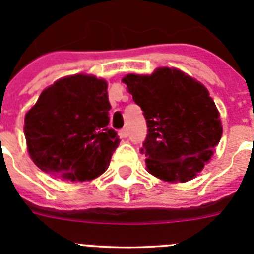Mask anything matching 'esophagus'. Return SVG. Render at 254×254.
Here are the masks:
<instances>
[{
    "label": "esophagus",
    "mask_w": 254,
    "mask_h": 254,
    "mask_svg": "<svg viewBox=\"0 0 254 254\" xmlns=\"http://www.w3.org/2000/svg\"><path fill=\"white\" fill-rule=\"evenodd\" d=\"M118 134H120V137H121V138L128 137V134H129L128 128H122L120 132H118Z\"/></svg>",
    "instance_id": "34e87169"
}]
</instances>
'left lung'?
<instances>
[{
  "label": "left lung",
  "mask_w": 254,
  "mask_h": 254,
  "mask_svg": "<svg viewBox=\"0 0 254 254\" xmlns=\"http://www.w3.org/2000/svg\"><path fill=\"white\" fill-rule=\"evenodd\" d=\"M141 107L147 134L140 151L150 174L167 182L197 176L217 146L223 127L207 89L179 69H156L150 76L122 80Z\"/></svg>",
  "instance_id": "left-lung-1"
}]
</instances>
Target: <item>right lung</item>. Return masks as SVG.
Wrapping results in <instances>:
<instances>
[{
    "label": "right lung",
    "mask_w": 254,
    "mask_h": 254,
    "mask_svg": "<svg viewBox=\"0 0 254 254\" xmlns=\"http://www.w3.org/2000/svg\"><path fill=\"white\" fill-rule=\"evenodd\" d=\"M107 81L94 76L61 78L40 94L25 116L31 160L52 177L90 181L107 170L120 137L109 127Z\"/></svg>",
    "instance_id": "obj_1"
}]
</instances>
